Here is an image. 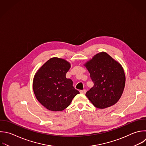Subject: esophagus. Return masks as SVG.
Listing matches in <instances>:
<instances>
[{
	"mask_svg": "<svg viewBox=\"0 0 146 146\" xmlns=\"http://www.w3.org/2000/svg\"><path fill=\"white\" fill-rule=\"evenodd\" d=\"M80 92L83 94H85L86 92V90H80Z\"/></svg>",
	"mask_w": 146,
	"mask_h": 146,
	"instance_id": "1",
	"label": "esophagus"
}]
</instances>
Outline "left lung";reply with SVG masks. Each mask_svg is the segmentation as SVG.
I'll return each mask as SVG.
<instances>
[{
  "instance_id": "left-lung-1",
  "label": "left lung",
  "mask_w": 146,
  "mask_h": 146,
  "mask_svg": "<svg viewBox=\"0 0 146 146\" xmlns=\"http://www.w3.org/2000/svg\"><path fill=\"white\" fill-rule=\"evenodd\" d=\"M84 66L94 84L86 94L92 104L103 109L116 103L123 92L125 83L121 64L106 52H102Z\"/></svg>"
}]
</instances>
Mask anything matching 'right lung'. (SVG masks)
<instances>
[{
  "label": "right lung",
  "instance_id": "1",
  "mask_svg": "<svg viewBox=\"0 0 146 146\" xmlns=\"http://www.w3.org/2000/svg\"><path fill=\"white\" fill-rule=\"evenodd\" d=\"M70 67V63L66 60L52 58L35 74L33 90L37 100L47 109L63 111L79 94L73 87L72 80L66 77Z\"/></svg>",
  "mask_w": 146,
  "mask_h": 146
}]
</instances>
